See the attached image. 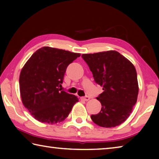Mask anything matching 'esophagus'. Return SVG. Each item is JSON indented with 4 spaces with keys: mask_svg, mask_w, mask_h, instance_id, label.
<instances>
[{
    "mask_svg": "<svg viewBox=\"0 0 159 159\" xmlns=\"http://www.w3.org/2000/svg\"><path fill=\"white\" fill-rule=\"evenodd\" d=\"M82 99H83V100H84V101H88V100H89V99H90V98H89V97H88V96L83 97Z\"/></svg>",
    "mask_w": 159,
    "mask_h": 159,
    "instance_id": "1",
    "label": "esophagus"
}]
</instances>
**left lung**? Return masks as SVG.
<instances>
[{"label":"left lung","instance_id":"1","mask_svg":"<svg viewBox=\"0 0 159 159\" xmlns=\"http://www.w3.org/2000/svg\"><path fill=\"white\" fill-rule=\"evenodd\" d=\"M82 57L104 90L97 98L101 111L91 116V119L103 128L120 125L130 116L138 99L139 86L134 65L115 50L83 54Z\"/></svg>","mask_w":159,"mask_h":159}]
</instances>
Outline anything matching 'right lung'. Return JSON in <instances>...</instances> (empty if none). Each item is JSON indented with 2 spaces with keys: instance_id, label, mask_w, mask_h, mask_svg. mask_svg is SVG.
<instances>
[{
  "instance_id": "add662e5",
  "label": "right lung",
  "mask_w": 159,
  "mask_h": 159,
  "mask_svg": "<svg viewBox=\"0 0 159 159\" xmlns=\"http://www.w3.org/2000/svg\"><path fill=\"white\" fill-rule=\"evenodd\" d=\"M80 56L45 46L36 50L21 70L20 90L23 105L35 119L48 124L62 122L79 98L59 87L69 64Z\"/></svg>"
}]
</instances>
